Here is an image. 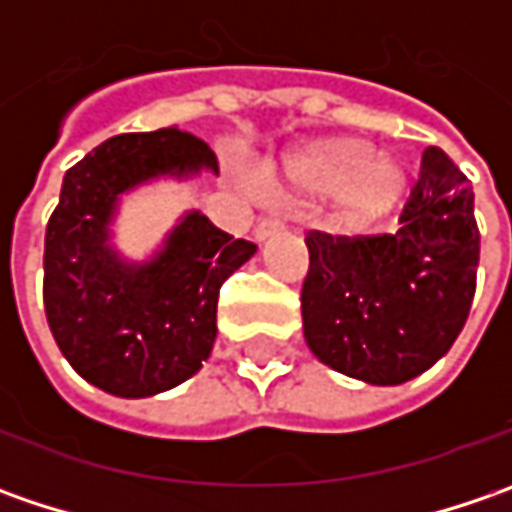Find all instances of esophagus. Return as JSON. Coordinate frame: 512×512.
<instances>
[{
  "mask_svg": "<svg viewBox=\"0 0 512 512\" xmlns=\"http://www.w3.org/2000/svg\"><path fill=\"white\" fill-rule=\"evenodd\" d=\"M279 230H285V222L276 219V216H265V219L256 225V230H253V236H256V242H265V239H270V236L279 233Z\"/></svg>",
  "mask_w": 512,
  "mask_h": 512,
  "instance_id": "esophagus-1",
  "label": "esophagus"
}]
</instances>
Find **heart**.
I'll use <instances>...</instances> for the list:
<instances>
[{"instance_id": "b5f03b06", "label": "heart", "mask_w": 512, "mask_h": 512, "mask_svg": "<svg viewBox=\"0 0 512 512\" xmlns=\"http://www.w3.org/2000/svg\"><path fill=\"white\" fill-rule=\"evenodd\" d=\"M287 187L302 196L333 190V227L367 233L384 222L407 193V168L387 153H367L362 139L330 136L287 162Z\"/></svg>"}]
</instances>
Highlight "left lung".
Wrapping results in <instances>:
<instances>
[{"label":"left lung","mask_w":512,"mask_h":512,"mask_svg":"<svg viewBox=\"0 0 512 512\" xmlns=\"http://www.w3.org/2000/svg\"><path fill=\"white\" fill-rule=\"evenodd\" d=\"M396 233H307L305 342L350 379L402 384L462 333L476 293L473 187L442 148H424Z\"/></svg>","instance_id":"left-lung-1"}]
</instances>
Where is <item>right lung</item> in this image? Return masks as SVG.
Listing matches in <instances>:
<instances>
[{"label": "right lung", "mask_w": 512, "mask_h": 512, "mask_svg": "<svg viewBox=\"0 0 512 512\" xmlns=\"http://www.w3.org/2000/svg\"><path fill=\"white\" fill-rule=\"evenodd\" d=\"M219 173L185 130L122 133L65 173L45 233V313L70 367L110 396L145 399L182 384L216 342L219 287L256 253L205 213L179 219L148 262L110 245L122 193L159 176Z\"/></svg>", "instance_id": "add662e5"}]
</instances>
